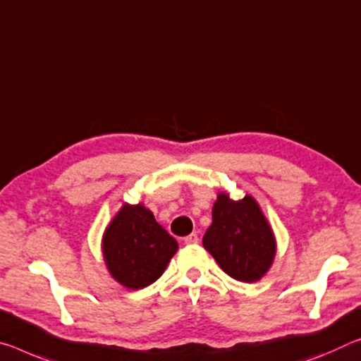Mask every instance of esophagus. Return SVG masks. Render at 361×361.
<instances>
[{"label": "esophagus", "mask_w": 361, "mask_h": 361, "mask_svg": "<svg viewBox=\"0 0 361 361\" xmlns=\"http://www.w3.org/2000/svg\"><path fill=\"white\" fill-rule=\"evenodd\" d=\"M183 241H185V244H197L199 243V236L196 233H191V234H188V236L183 239Z\"/></svg>", "instance_id": "esophagus-1"}]
</instances>
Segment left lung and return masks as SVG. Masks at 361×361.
<instances>
[{
    "label": "left lung",
    "instance_id": "obj_1",
    "mask_svg": "<svg viewBox=\"0 0 361 361\" xmlns=\"http://www.w3.org/2000/svg\"><path fill=\"white\" fill-rule=\"evenodd\" d=\"M202 244L228 276L243 283L259 281L276 252L273 231L255 199L231 201L223 192L212 209Z\"/></svg>",
    "mask_w": 361,
    "mask_h": 361
}]
</instances>
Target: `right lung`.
<instances>
[{
  "label": "right lung",
  "instance_id": "1",
  "mask_svg": "<svg viewBox=\"0 0 361 361\" xmlns=\"http://www.w3.org/2000/svg\"><path fill=\"white\" fill-rule=\"evenodd\" d=\"M178 250L145 205H123L106 228L102 252L114 278L128 289H142L162 276Z\"/></svg>",
  "mask_w": 361,
  "mask_h": 361
}]
</instances>
